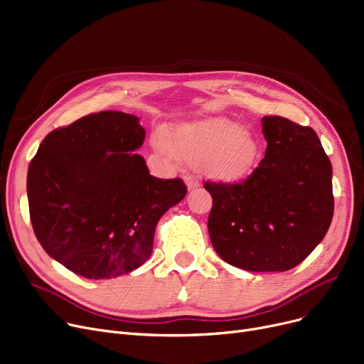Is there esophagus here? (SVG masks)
Returning <instances> with one entry per match:
<instances>
[{
	"instance_id": "1",
	"label": "esophagus",
	"mask_w": 364,
	"mask_h": 364,
	"mask_svg": "<svg viewBox=\"0 0 364 364\" xmlns=\"http://www.w3.org/2000/svg\"><path fill=\"white\" fill-rule=\"evenodd\" d=\"M199 184L200 183H199V180L196 177H193V176L186 177V186H187L188 191H195V188L199 187Z\"/></svg>"
}]
</instances>
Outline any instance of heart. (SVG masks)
<instances>
[{
  "instance_id": "obj_1",
  "label": "heart",
  "mask_w": 364,
  "mask_h": 364,
  "mask_svg": "<svg viewBox=\"0 0 364 364\" xmlns=\"http://www.w3.org/2000/svg\"><path fill=\"white\" fill-rule=\"evenodd\" d=\"M153 146L172 162L181 157L191 164L203 165L213 178L221 181L244 177L257 154L255 136L223 117L187 122L168 132L156 131Z\"/></svg>"
}]
</instances>
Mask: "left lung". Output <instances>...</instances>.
<instances>
[{"label":"left lung","instance_id":"8db88e82","mask_svg":"<svg viewBox=\"0 0 364 364\" xmlns=\"http://www.w3.org/2000/svg\"><path fill=\"white\" fill-rule=\"evenodd\" d=\"M264 157L244 181H207L208 232L217 255L250 272L302 263L333 218L331 164L318 135L286 117L264 116Z\"/></svg>","mask_w":364,"mask_h":364}]
</instances>
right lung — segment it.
Masks as SVG:
<instances>
[{
  "label": "right lung",
  "instance_id": "1",
  "mask_svg": "<svg viewBox=\"0 0 364 364\" xmlns=\"http://www.w3.org/2000/svg\"><path fill=\"white\" fill-rule=\"evenodd\" d=\"M138 117L85 116L47 135L28 168L29 217L44 251L89 279L147 262L159 218L187 193L181 178L150 176Z\"/></svg>",
  "mask_w": 364,
  "mask_h": 364
}]
</instances>
